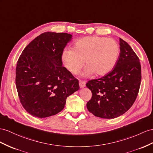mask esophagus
Returning <instances> with one entry per match:
<instances>
[{"instance_id": "34e87169", "label": "esophagus", "mask_w": 153, "mask_h": 153, "mask_svg": "<svg viewBox=\"0 0 153 153\" xmlns=\"http://www.w3.org/2000/svg\"><path fill=\"white\" fill-rule=\"evenodd\" d=\"M79 87H80V88H83V87H85V85H86V83H85V81H79Z\"/></svg>"}]
</instances>
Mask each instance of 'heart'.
<instances>
[{"instance_id": "obj_1", "label": "heart", "mask_w": 153, "mask_h": 153, "mask_svg": "<svg viewBox=\"0 0 153 153\" xmlns=\"http://www.w3.org/2000/svg\"><path fill=\"white\" fill-rule=\"evenodd\" d=\"M120 54V46L112 39L87 36L77 40L72 48H66L62 53V61L68 71L77 75L87 65L84 76L95 73L103 76L114 68Z\"/></svg>"}]
</instances>
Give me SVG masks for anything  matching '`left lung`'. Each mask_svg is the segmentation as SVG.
<instances>
[{
    "label": "left lung",
    "instance_id": "8db88e82",
    "mask_svg": "<svg viewBox=\"0 0 153 153\" xmlns=\"http://www.w3.org/2000/svg\"><path fill=\"white\" fill-rule=\"evenodd\" d=\"M120 46V56L112 71L86 84L92 93L87 103V109L101 118H115L126 112L134 103L140 87L139 58L121 38Z\"/></svg>",
    "mask_w": 153,
    "mask_h": 153
}]
</instances>
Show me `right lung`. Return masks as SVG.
I'll use <instances>...</instances> for the list:
<instances>
[{
  "label": "right lung",
  "instance_id": "obj_1",
  "mask_svg": "<svg viewBox=\"0 0 153 153\" xmlns=\"http://www.w3.org/2000/svg\"><path fill=\"white\" fill-rule=\"evenodd\" d=\"M72 35L45 32L26 46L16 66L19 100L30 114L39 118L57 114L67 97L79 89V81L64 66L62 53Z\"/></svg>",
  "mask_w": 153,
  "mask_h": 153
}]
</instances>
